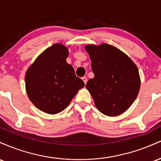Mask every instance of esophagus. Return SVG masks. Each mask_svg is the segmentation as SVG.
Wrapping results in <instances>:
<instances>
[{"label":"esophagus","instance_id":"34e87169","mask_svg":"<svg viewBox=\"0 0 161 161\" xmlns=\"http://www.w3.org/2000/svg\"><path fill=\"white\" fill-rule=\"evenodd\" d=\"M82 79L83 80V82H85V84H86V83H87V78H86V76L82 77Z\"/></svg>","mask_w":161,"mask_h":161}]
</instances>
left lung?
<instances>
[{
    "label": "left lung",
    "instance_id": "8db88e82",
    "mask_svg": "<svg viewBox=\"0 0 161 161\" xmlns=\"http://www.w3.org/2000/svg\"><path fill=\"white\" fill-rule=\"evenodd\" d=\"M86 50L95 74L88 81L86 88L96 108L109 116L123 114L139 92L141 81L137 66L123 51L108 44L86 45Z\"/></svg>",
    "mask_w": 161,
    "mask_h": 161
}]
</instances>
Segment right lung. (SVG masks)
Segmentation results:
<instances>
[{
	"label": "right lung",
	"mask_w": 161,
	"mask_h": 161,
	"mask_svg": "<svg viewBox=\"0 0 161 161\" xmlns=\"http://www.w3.org/2000/svg\"><path fill=\"white\" fill-rule=\"evenodd\" d=\"M67 47L54 44L37 57L25 74L29 98L40 110L50 114L63 111L85 83L66 63Z\"/></svg>",
	"instance_id": "1"
}]
</instances>
